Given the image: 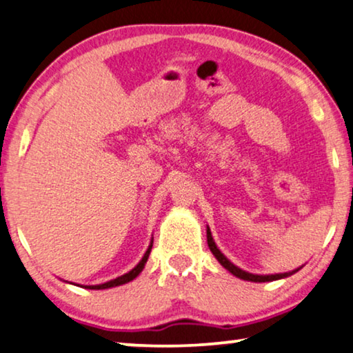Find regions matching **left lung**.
<instances>
[{
  "label": "left lung",
  "mask_w": 353,
  "mask_h": 353,
  "mask_svg": "<svg viewBox=\"0 0 353 353\" xmlns=\"http://www.w3.org/2000/svg\"><path fill=\"white\" fill-rule=\"evenodd\" d=\"M206 238H208V246H210V250L212 254L217 261H219V264L230 272L232 275H235L236 278H241V280H246V281H254V283H264V281H275V280H281V278H286V276H291L292 274H296V272L301 270L299 269H294L291 272H285V274H272V275H257V274H250V272L240 269V267H236L233 262H230L227 259V257L222 254L219 248H217L214 238L211 235V230L210 227H206Z\"/></svg>",
  "instance_id": "left-lung-1"
}]
</instances>
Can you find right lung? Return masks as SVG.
<instances>
[{
    "label": "right lung",
    "mask_w": 353,
    "mask_h": 353,
    "mask_svg": "<svg viewBox=\"0 0 353 353\" xmlns=\"http://www.w3.org/2000/svg\"><path fill=\"white\" fill-rule=\"evenodd\" d=\"M152 246H153V238L150 240V245H148V248H147V251H145V254H143V257L141 261H139V264L134 267L132 270H129L128 274H125V275H121V276H117V278H113V280H110V281H107V283H102V285H78V286H81V288H88V290H108V288H115V286H121V285H126V283H129V281H132L134 278H136L139 274H141V272L143 270V267H145V264H147V261H148V256H150V251H152ZM67 283H70V281H67ZM70 285H75V283H70Z\"/></svg>",
    "instance_id": "obj_1"
}]
</instances>
